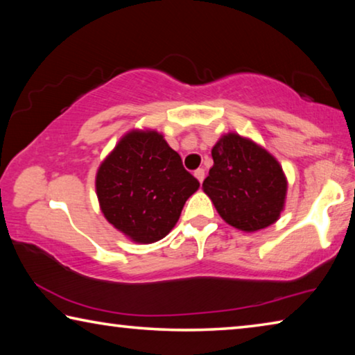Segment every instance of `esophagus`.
<instances>
[{
	"label": "esophagus",
	"instance_id": "obj_1",
	"mask_svg": "<svg viewBox=\"0 0 355 355\" xmlns=\"http://www.w3.org/2000/svg\"><path fill=\"white\" fill-rule=\"evenodd\" d=\"M194 175H196V178L199 180V182L202 183L203 178H205V171H203V169H197V171L194 172Z\"/></svg>",
	"mask_w": 355,
	"mask_h": 355
}]
</instances>
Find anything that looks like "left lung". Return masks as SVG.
Wrapping results in <instances>:
<instances>
[{
  "label": "left lung",
  "mask_w": 355,
  "mask_h": 355,
  "mask_svg": "<svg viewBox=\"0 0 355 355\" xmlns=\"http://www.w3.org/2000/svg\"><path fill=\"white\" fill-rule=\"evenodd\" d=\"M214 164L202 189L228 225L258 232L277 222L288 182L277 159L249 137L227 133L211 150Z\"/></svg>",
  "instance_id": "obj_1"
}]
</instances>
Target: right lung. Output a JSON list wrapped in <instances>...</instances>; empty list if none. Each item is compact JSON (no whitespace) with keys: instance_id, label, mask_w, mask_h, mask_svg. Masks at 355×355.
I'll return each instance as SVG.
<instances>
[{"instance_id":"1","label":"right lung","mask_w":355,"mask_h":355,"mask_svg":"<svg viewBox=\"0 0 355 355\" xmlns=\"http://www.w3.org/2000/svg\"><path fill=\"white\" fill-rule=\"evenodd\" d=\"M200 183L155 130H131L100 164L95 189L106 220L139 244L163 239Z\"/></svg>"}]
</instances>
